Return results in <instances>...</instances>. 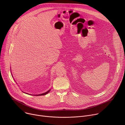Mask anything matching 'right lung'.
<instances>
[{"label":"right lung","mask_w":125,"mask_h":125,"mask_svg":"<svg viewBox=\"0 0 125 125\" xmlns=\"http://www.w3.org/2000/svg\"><path fill=\"white\" fill-rule=\"evenodd\" d=\"M50 91V90H49L48 91H47V92H46V93H43V94H38V95H36L37 96H40V95H45V94H48L49 92Z\"/></svg>","instance_id":"1"}]
</instances>
